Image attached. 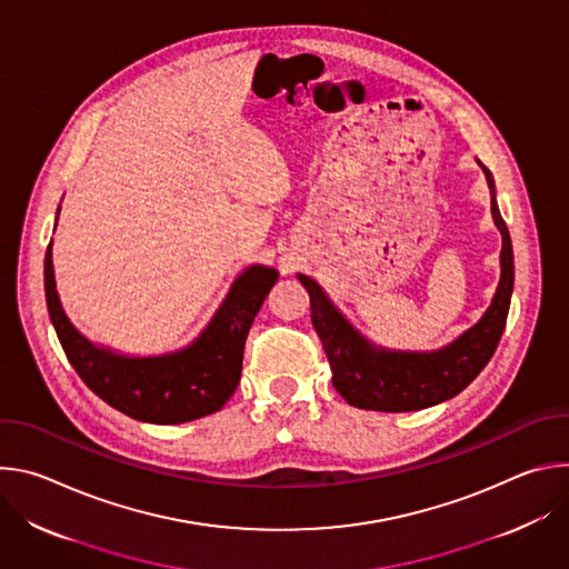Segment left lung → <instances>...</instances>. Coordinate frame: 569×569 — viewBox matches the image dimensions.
I'll use <instances>...</instances> for the list:
<instances>
[{"label":"left lung","instance_id":"obj_1","mask_svg":"<svg viewBox=\"0 0 569 569\" xmlns=\"http://www.w3.org/2000/svg\"><path fill=\"white\" fill-rule=\"evenodd\" d=\"M483 173L491 187L493 220L502 233L500 283L481 319L448 347L428 353L376 347L351 327V321L333 306L315 279L297 274L310 295V319L323 351H327L333 387L353 408L376 412H415L432 408V405L463 391L493 358L505 333L513 292V248L507 222L496 202L493 178L489 169H483Z\"/></svg>","mask_w":569,"mask_h":569}]
</instances>
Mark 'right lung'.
<instances>
[{
  "label": "right lung",
  "instance_id": "1",
  "mask_svg": "<svg viewBox=\"0 0 569 569\" xmlns=\"http://www.w3.org/2000/svg\"><path fill=\"white\" fill-rule=\"evenodd\" d=\"M277 279L274 268L250 266L236 277L207 329L187 349L130 358L97 347L73 329L58 299L51 242L44 254L47 308L67 360L80 380L114 410L157 426L202 419L229 400L240 380L250 327Z\"/></svg>",
  "mask_w": 569,
  "mask_h": 569
}]
</instances>
